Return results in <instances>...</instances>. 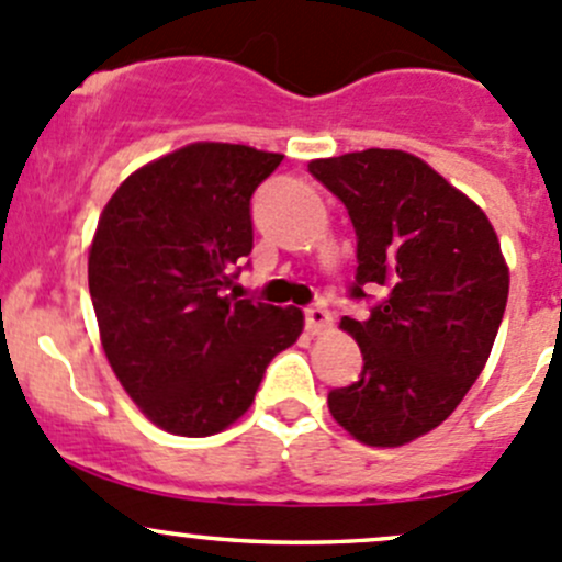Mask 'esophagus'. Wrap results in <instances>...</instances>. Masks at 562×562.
<instances>
[{
    "mask_svg": "<svg viewBox=\"0 0 562 562\" xmlns=\"http://www.w3.org/2000/svg\"><path fill=\"white\" fill-rule=\"evenodd\" d=\"M304 321H307V331L310 334H321L331 326V313L321 304H313V307L304 310Z\"/></svg>",
    "mask_w": 562,
    "mask_h": 562,
    "instance_id": "esophagus-1",
    "label": "esophagus"
}]
</instances>
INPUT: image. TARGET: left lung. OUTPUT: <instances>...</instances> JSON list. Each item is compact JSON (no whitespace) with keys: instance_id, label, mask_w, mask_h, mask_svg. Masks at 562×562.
<instances>
[{"instance_id":"obj_1","label":"left lung","mask_w":562,"mask_h":562,"mask_svg":"<svg viewBox=\"0 0 562 562\" xmlns=\"http://www.w3.org/2000/svg\"><path fill=\"white\" fill-rule=\"evenodd\" d=\"M348 209L356 280L370 317L345 315L359 342V381L328 391L339 427L394 449L443 424L490 359L508 302V266L486 214L418 157L350 151L310 162Z\"/></svg>"}]
</instances>
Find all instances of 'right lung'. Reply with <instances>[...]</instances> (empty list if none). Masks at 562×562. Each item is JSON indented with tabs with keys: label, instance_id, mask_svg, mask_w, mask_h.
<instances>
[{
	"label": "right lung",
	"instance_id": "1",
	"mask_svg": "<svg viewBox=\"0 0 562 562\" xmlns=\"http://www.w3.org/2000/svg\"><path fill=\"white\" fill-rule=\"evenodd\" d=\"M280 162L190 144L127 176L100 214L89 293L103 350L166 432L206 438L245 416L266 367L302 334L299 307L228 293L252 252V192Z\"/></svg>",
	"mask_w": 562,
	"mask_h": 562
}]
</instances>
